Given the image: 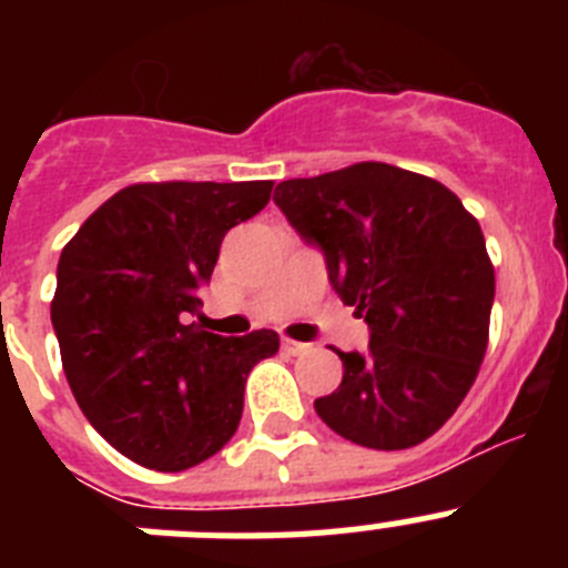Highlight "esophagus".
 Returning a JSON list of instances; mask_svg holds the SVG:
<instances>
[{"label": "esophagus", "instance_id": "34e87169", "mask_svg": "<svg viewBox=\"0 0 568 568\" xmlns=\"http://www.w3.org/2000/svg\"><path fill=\"white\" fill-rule=\"evenodd\" d=\"M284 349L293 355H304L310 349V344H304V341H293V338H284Z\"/></svg>", "mask_w": 568, "mask_h": 568}]
</instances>
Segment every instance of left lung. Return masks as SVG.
<instances>
[{"label":"left lung","instance_id":"1","mask_svg":"<svg viewBox=\"0 0 568 568\" xmlns=\"http://www.w3.org/2000/svg\"><path fill=\"white\" fill-rule=\"evenodd\" d=\"M275 204L327 258L369 349L341 353L344 378L315 400L341 438L409 449L453 418L489 344L495 267L478 219L429 175L358 162L275 187Z\"/></svg>","mask_w":568,"mask_h":568}]
</instances>
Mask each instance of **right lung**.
Instances as JSON below:
<instances>
[{"mask_svg": "<svg viewBox=\"0 0 568 568\" xmlns=\"http://www.w3.org/2000/svg\"><path fill=\"white\" fill-rule=\"evenodd\" d=\"M273 182H139L64 244L50 321L64 378L113 449L155 471L213 458L235 435L244 384L278 333L222 338L193 321L230 227Z\"/></svg>", "mask_w": 568, "mask_h": 568, "instance_id": "add662e5", "label": "right lung"}]
</instances>
